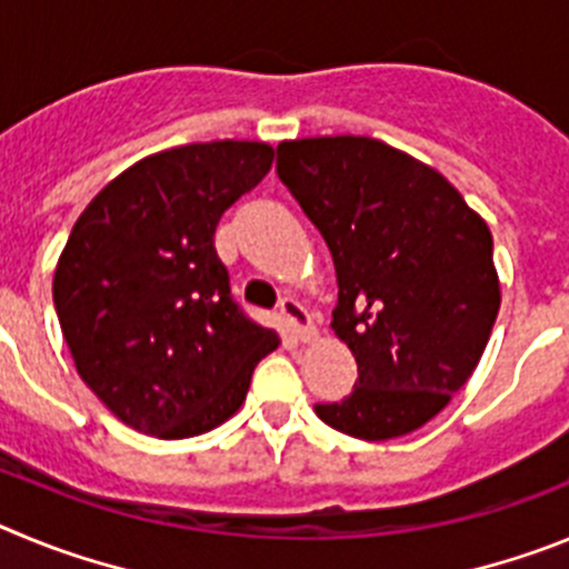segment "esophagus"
I'll return each mask as SVG.
<instances>
[{
    "instance_id": "34e87169",
    "label": "esophagus",
    "mask_w": 569,
    "mask_h": 569,
    "mask_svg": "<svg viewBox=\"0 0 569 569\" xmlns=\"http://www.w3.org/2000/svg\"><path fill=\"white\" fill-rule=\"evenodd\" d=\"M278 309H280V320L286 322V329H289L291 335L300 337V340L315 337V322H311V315L306 311L303 303H297L295 297H283Z\"/></svg>"
}]
</instances>
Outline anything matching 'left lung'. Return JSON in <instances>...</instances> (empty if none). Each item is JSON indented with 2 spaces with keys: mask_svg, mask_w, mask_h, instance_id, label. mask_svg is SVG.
I'll return each instance as SVG.
<instances>
[{
  "mask_svg": "<svg viewBox=\"0 0 569 569\" xmlns=\"http://www.w3.org/2000/svg\"><path fill=\"white\" fill-rule=\"evenodd\" d=\"M278 176L329 247L331 329L357 360L351 393L317 417L368 442L417 431L468 382L499 315L488 223L377 138L283 141Z\"/></svg>",
  "mask_w": 569,
  "mask_h": 569,
  "instance_id": "8db88e82",
  "label": "left lung"
}]
</instances>
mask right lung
Returning <instances> with one entry per match:
<instances>
[{
  "label": "right lung",
  "instance_id": "1",
  "mask_svg": "<svg viewBox=\"0 0 569 569\" xmlns=\"http://www.w3.org/2000/svg\"><path fill=\"white\" fill-rule=\"evenodd\" d=\"M274 150L209 141L156 152L79 214L53 303L81 380L121 422L187 439L232 417L278 335L234 303L214 227Z\"/></svg>",
  "mask_w": 569,
  "mask_h": 569
}]
</instances>
